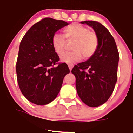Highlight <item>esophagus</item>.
<instances>
[{
    "instance_id": "1",
    "label": "esophagus",
    "mask_w": 133,
    "mask_h": 133,
    "mask_svg": "<svg viewBox=\"0 0 133 133\" xmlns=\"http://www.w3.org/2000/svg\"><path fill=\"white\" fill-rule=\"evenodd\" d=\"M68 67H69V70H70V71H71L72 70V69H73V65H70V64H69V65H68Z\"/></svg>"
}]
</instances>
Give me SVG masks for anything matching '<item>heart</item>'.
Returning <instances> with one entry per match:
<instances>
[{
  "label": "heart",
  "mask_w": 133,
  "mask_h": 133,
  "mask_svg": "<svg viewBox=\"0 0 133 133\" xmlns=\"http://www.w3.org/2000/svg\"><path fill=\"white\" fill-rule=\"evenodd\" d=\"M65 37L68 40H74L72 50L73 52L67 53L60 57V60L66 64H74L84 58L92 57L96 51L98 44V40L96 33L89 31L86 27L73 24L64 29ZM65 39L63 35L56 33L52 38V45L57 54L61 55L65 49Z\"/></svg>",
  "instance_id": "heart-1"
}]
</instances>
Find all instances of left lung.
I'll use <instances>...</instances> for the list:
<instances>
[{
    "instance_id": "8db88e82",
    "label": "left lung",
    "mask_w": 133,
    "mask_h": 133,
    "mask_svg": "<svg viewBox=\"0 0 133 133\" xmlns=\"http://www.w3.org/2000/svg\"><path fill=\"white\" fill-rule=\"evenodd\" d=\"M80 23L93 28L98 44L93 55L75 65L71 73L76 78L79 97L87 105L95 108L106 102L113 92L120 57L115 39L105 27L97 21Z\"/></svg>"
}]
</instances>
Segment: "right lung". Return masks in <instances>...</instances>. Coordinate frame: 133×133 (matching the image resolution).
<instances>
[{
  "label": "right lung",
  "mask_w": 133,
  "mask_h": 133,
  "mask_svg": "<svg viewBox=\"0 0 133 133\" xmlns=\"http://www.w3.org/2000/svg\"><path fill=\"white\" fill-rule=\"evenodd\" d=\"M69 25L64 21L45 18L27 31L20 44L16 65L20 89L29 102L39 105L49 104L60 92L64 76L69 73L65 63L52 45L56 32Z\"/></svg>",
  "instance_id": "add662e5"
}]
</instances>
